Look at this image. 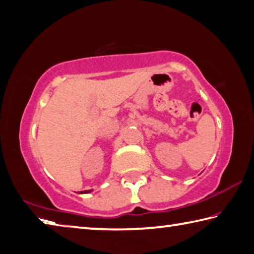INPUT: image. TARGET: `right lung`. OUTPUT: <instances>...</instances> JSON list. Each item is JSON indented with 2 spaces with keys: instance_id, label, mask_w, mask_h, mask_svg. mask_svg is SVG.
I'll use <instances>...</instances> for the list:
<instances>
[{
  "instance_id": "obj_1",
  "label": "right lung",
  "mask_w": 254,
  "mask_h": 254,
  "mask_svg": "<svg viewBox=\"0 0 254 254\" xmlns=\"http://www.w3.org/2000/svg\"><path fill=\"white\" fill-rule=\"evenodd\" d=\"M91 191H92V189H91V190H85V191H81V193H90Z\"/></svg>"
}]
</instances>
